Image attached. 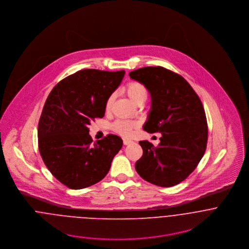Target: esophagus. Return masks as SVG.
I'll use <instances>...</instances> for the list:
<instances>
[{"label": "esophagus", "instance_id": "1", "mask_svg": "<svg viewBox=\"0 0 249 249\" xmlns=\"http://www.w3.org/2000/svg\"><path fill=\"white\" fill-rule=\"evenodd\" d=\"M132 141L131 140H129V139H124V145H127V144H130V143H132Z\"/></svg>", "mask_w": 249, "mask_h": 249}]
</instances>
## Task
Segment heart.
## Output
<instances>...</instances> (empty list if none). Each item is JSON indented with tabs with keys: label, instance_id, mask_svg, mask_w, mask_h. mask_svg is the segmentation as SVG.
Wrapping results in <instances>:
<instances>
[{
	"label": "heart",
	"instance_id": "b5f03b06",
	"mask_svg": "<svg viewBox=\"0 0 249 249\" xmlns=\"http://www.w3.org/2000/svg\"><path fill=\"white\" fill-rule=\"evenodd\" d=\"M124 92L128 96V98L135 104L140 102H144L147 98V90L145 86L139 81H129L124 86ZM114 100V95L109 96L106 103V109L109 110L112 106ZM139 126V123L136 121H127V120H117L114 122L112 128L113 130L124 137L130 136L133 131Z\"/></svg>",
	"mask_w": 249,
	"mask_h": 249
}]
</instances>
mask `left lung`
Instances as JSON below:
<instances>
[{"instance_id": "obj_1", "label": "left lung", "mask_w": 249, "mask_h": 249, "mask_svg": "<svg viewBox=\"0 0 249 249\" xmlns=\"http://www.w3.org/2000/svg\"><path fill=\"white\" fill-rule=\"evenodd\" d=\"M129 76L142 83L151 96L143 130L162 133L158 146L139 142L142 155L135 169L151 184L175 186L195 171L205 153L208 126L202 103L183 76L166 68L143 67Z\"/></svg>"}]
</instances>
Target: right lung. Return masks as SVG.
Segmentation results:
<instances>
[{"label":"right lung","instance_id":"add662e5","mask_svg":"<svg viewBox=\"0 0 249 249\" xmlns=\"http://www.w3.org/2000/svg\"><path fill=\"white\" fill-rule=\"evenodd\" d=\"M124 71L84 69L59 81L50 93L38 124V147L52 175L72 190L107 175L123 140L114 134L93 142L88 125L103 118L109 96Z\"/></svg>","mask_w":249,"mask_h":249}]
</instances>
